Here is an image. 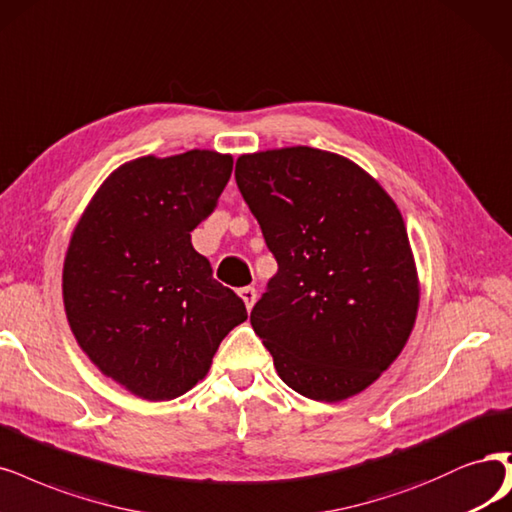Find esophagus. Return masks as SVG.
<instances>
[{
  "label": "esophagus",
  "mask_w": 512,
  "mask_h": 512,
  "mask_svg": "<svg viewBox=\"0 0 512 512\" xmlns=\"http://www.w3.org/2000/svg\"><path fill=\"white\" fill-rule=\"evenodd\" d=\"M239 296L243 298V303H245V307H248V311L254 307V303H256V298H258V292H256V288H252V286H248V288H241L239 290Z\"/></svg>",
  "instance_id": "esophagus-1"
}]
</instances>
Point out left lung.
Here are the masks:
<instances>
[{
	"instance_id": "left-lung-1",
	"label": "left lung",
	"mask_w": 512,
	"mask_h": 512,
	"mask_svg": "<svg viewBox=\"0 0 512 512\" xmlns=\"http://www.w3.org/2000/svg\"><path fill=\"white\" fill-rule=\"evenodd\" d=\"M235 180L277 260L250 322L305 398L360 394L407 345L419 277L400 209L349 158L309 146L241 154Z\"/></svg>"
}]
</instances>
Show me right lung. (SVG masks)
Here are the masks:
<instances>
[{
    "label": "right lung",
    "mask_w": 512,
    "mask_h": 512,
    "mask_svg": "<svg viewBox=\"0 0 512 512\" xmlns=\"http://www.w3.org/2000/svg\"><path fill=\"white\" fill-rule=\"evenodd\" d=\"M231 173L233 156L216 150L139 156L105 178L69 239V328L105 377L144 400L192 390L222 339L248 320L190 241Z\"/></svg>",
    "instance_id": "obj_1"
}]
</instances>
